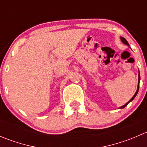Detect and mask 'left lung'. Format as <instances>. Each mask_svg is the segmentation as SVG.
<instances>
[{"label":"left lung","mask_w":147,"mask_h":147,"mask_svg":"<svg viewBox=\"0 0 147 147\" xmlns=\"http://www.w3.org/2000/svg\"><path fill=\"white\" fill-rule=\"evenodd\" d=\"M120 39H121V42H122L123 43H124V44H125V45H128V46H129V43H128V42H127V40H126L125 38H123V37H120ZM139 82H140V73H139V79H138V85H137V91H136L135 94H134V96H133V97H131V100H129V101H128V102H127V103H126L125 105H123V106L120 107H119V109H123V108H124V107H125L126 106H127V105H128L129 103L130 102H131V101H132L133 100H134V98H135V97H136V96H137V94L138 92H139Z\"/></svg>","instance_id":"left-lung-1"}]
</instances>
